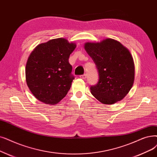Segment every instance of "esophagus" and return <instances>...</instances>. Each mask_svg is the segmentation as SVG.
<instances>
[{
    "label": "esophagus",
    "instance_id": "esophagus-1",
    "mask_svg": "<svg viewBox=\"0 0 157 157\" xmlns=\"http://www.w3.org/2000/svg\"><path fill=\"white\" fill-rule=\"evenodd\" d=\"M79 78H81V79H86V74H83V75H81V76H79Z\"/></svg>",
    "mask_w": 157,
    "mask_h": 157
}]
</instances>
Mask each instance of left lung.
<instances>
[{"instance_id":"obj_1","label":"left lung","mask_w":157,"mask_h":157,"mask_svg":"<svg viewBox=\"0 0 157 157\" xmlns=\"http://www.w3.org/2000/svg\"><path fill=\"white\" fill-rule=\"evenodd\" d=\"M84 47L99 73L98 84L90 87L92 94L105 105L121 101L134 82L135 65L130 52L112 38H106L100 42H86Z\"/></svg>"}]
</instances>
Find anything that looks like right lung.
Wrapping results in <instances>:
<instances>
[{
	"label": "right lung",
	"mask_w": 157,
	"mask_h": 157,
	"mask_svg": "<svg viewBox=\"0 0 157 157\" xmlns=\"http://www.w3.org/2000/svg\"><path fill=\"white\" fill-rule=\"evenodd\" d=\"M76 44L59 38L38 45L25 66V79L29 90L44 103L56 105L65 97L74 79L69 62Z\"/></svg>",
	"instance_id": "obj_1"
}]
</instances>
